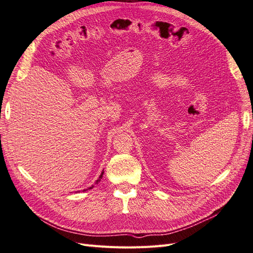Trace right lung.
<instances>
[{
  "label": "right lung",
  "mask_w": 253,
  "mask_h": 253,
  "mask_svg": "<svg viewBox=\"0 0 253 253\" xmlns=\"http://www.w3.org/2000/svg\"><path fill=\"white\" fill-rule=\"evenodd\" d=\"M103 173H104V172L102 171V173L100 174V176H99V178H98V179L96 180V182H95V183H98L99 181H100V180H101V178H102V175H103ZM91 188H94V186H91V187H89V188H88V190H89V189H91ZM83 191H85V190H83Z\"/></svg>",
  "instance_id": "add662e5"
}]
</instances>
